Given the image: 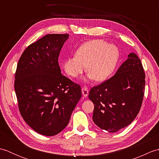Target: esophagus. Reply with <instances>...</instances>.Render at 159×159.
Instances as JSON below:
<instances>
[{
    "label": "esophagus",
    "instance_id": "1",
    "mask_svg": "<svg viewBox=\"0 0 159 159\" xmlns=\"http://www.w3.org/2000/svg\"><path fill=\"white\" fill-rule=\"evenodd\" d=\"M82 93L84 97H87L89 94V89L88 87L86 86H84L82 87Z\"/></svg>",
    "mask_w": 159,
    "mask_h": 159
}]
</instances>
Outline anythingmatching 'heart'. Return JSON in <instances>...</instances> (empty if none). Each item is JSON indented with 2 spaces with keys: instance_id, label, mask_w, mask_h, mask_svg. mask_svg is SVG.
Listing matches in <instances>:
<instances>
[{
  "instance_id": "1",
  "label": "heart",
  "mask_w": 159,
  "mask_h": 159,
  "mask_svg": "<svg viewBox=\"0 0 159 159\" xmlns=\"http://www.w3.org/2000/svg\"><path fill=\"white\" fill-rule=\"evenodd\" d=\"M119 50L103 39H93L84 43L76 55L64 60L63 68L71 77L76 78L86 69L87 77L103 81L111 76L119 61Z\"/></svg>"
}]
</instances>
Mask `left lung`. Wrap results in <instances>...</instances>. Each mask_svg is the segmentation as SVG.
I'll return each mask as SVG.
<instances>
[{"label": "left lung", "instance_id": "1", "mask_svg": "<svg viewBox=\"0 0 159 159\" xmlns=\"http://www.w3.org/2000/svg\"><path fill=\"white\" fill-rule=\"evenodd\" d=\"M145 77L141 60L130 53L113 76L89 91V98L94 104L93 122L109 133L128 126L142 104Z\"/></svg>", "mask_w": 159, "mask_h": 159}]
</instances>
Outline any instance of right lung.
Instances as JSON below:
<instances>
[{
  "label": "right lung",
  "mask_w": 159,
  "mask_h": 159,
  "mask_svg": "<svg viewBox=\"0 0 159 159\" xmlns=\"http://www.w3.org/2000/svg\"><path fill=\"white\" fill-rule=\"evenodd\" d=\"M68 34H48L31 43L17 66L14 88L20 114L46 136L56 135L69 123L81 98L79 85L61 73L58 57Z\"/></svg>",
  "instance_id": "1"
}]
</instances>
